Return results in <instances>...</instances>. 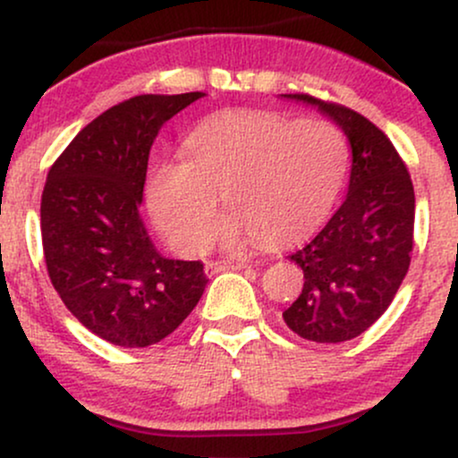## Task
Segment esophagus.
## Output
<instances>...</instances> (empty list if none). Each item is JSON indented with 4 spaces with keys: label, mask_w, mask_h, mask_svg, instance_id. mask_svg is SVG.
Instances as JSON below:
<instances>
[{
    "label": "esophagus",
    "mask_w": 458,
    "mask_h": 458,
    "mask_svg": "<svg viewBox=\"0 0 458 458\" xmlns=\"http://www.w3.org/2000/svg\"><path fill=\"white\" fill-rule=\"evenodd\" d=\"M247 265L245 260H211L207 262V276L213 277L219 271H230V269H243Z\"/></svg>",
    "instance_id": "obj_1"
}]
</instances>
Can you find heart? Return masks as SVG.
I'll return each instance as SVG.
<instances>
[{"mask_svg": "<svg viewBox=\"0 0 458 458\" xmlns=\"http://www.w3.org/2000/svg\"><path fill=\"white\" fill-rule=\"evenodd\" d=\"M187 148L189 161L161 163L148 182L157 228L187 256L211 243L219 196L234 213L222 230L225 243L256 236L282 245L327 217L349 170L343 131L325 118L224 114L193 131Z\"/></svg>", "mask_w": 458, "mask_h": 458, "instance_id": "b5f03b06", "label": "heart"}]
</instances>
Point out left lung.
Here are the masks:
<instances>
[{"label": "left lung", "instance_id": "left-lung-1", "mask_svg": "<svg viewBox=\"0 0 458 458\" xmlns=\"http://www.w3.org/2000/svg\"><path fill=\"white\" fill-rule=\"evenodd\" d=\"M282 97L318 107L344 131L353 155L343 207L308 245L288 256L301 267L303 288L282 317L310 343H346L386 312L407 276L413 182L387 135L361 114L310 94Z\"/></svg>", "mask_w": 458, "mask_h": 458}]
</instances>
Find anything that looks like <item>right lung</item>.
I'll use <instances>...</instances> for the list:
<instances>
[{
  "instance_id": "add662e5",
  "label": "right lung",
  "mask_w": 458,
  "mask_h": 458,
  "mask_svg": "<svg viewBox=\"0 0 458 458\" xmlns=\"http://www.w3.org/2000/svg\"><path fill=\"white\" fill-rule=\"evenodd\" d=\"M202 97L141 94L114 105L47 174L40 230L51 284L83 327L115 346L161 343L207 288L202 262L165 259L140 217L152 141Z\"/></svg>"
}]
</instances>
